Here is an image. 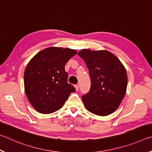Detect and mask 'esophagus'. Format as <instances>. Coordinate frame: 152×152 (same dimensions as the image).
Returning <instances> with one entry per match:
<instances>
[{
    "label": "esophagus",
    "mask_w": 152,
    "mask_h": 152,
    "mask_svg": "<svg viewBox=\"0 0 152 152\" xmlns=\"http://www.w3.org/2000/svg\"><path fill=\"white\" fill-rule=\"evenodd\" d=\"M75 89H76V91H79V86H77V85H76V86H75Z\"/></svg>",
    "instance_id": "34e87169"
}]
</instances>
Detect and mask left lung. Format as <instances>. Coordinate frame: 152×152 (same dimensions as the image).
Returning a JSON list of instances; mask_svg holds the SVG:
<instances>
[{"mask_svg": "<svg viewBox=\"0 0 152 152\" xmlns=\"http://www.w3.org/2000/svg\"><path fill=\"white\" fill-rule=\"evenodd\" d=\"M78 55L86 63L91 81L89 91L82 96L85 107L100 116L113 113L126 93L127 76L123 64L105 50L85 49Z\"/></svg>", "mask_w": 152, "mask_h": 152, "instance_id": "8db88e82", "label": "left lung"}]
</instances>
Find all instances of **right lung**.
<instances>
[{
    "mask_svg": "<svg viewBox=\"0 0 152 152\" xmlns=\"http://www.w3.org/2000/svg\"><path fill=\"white\" fill-rule=\"evenodd\" d=\"M77 50L51 47L41 50L26 65L24 85L26 97L41 113H50L63 105L75 88L67 83L66 62Z\"/></svg>",
    "mask_w": 152,
    "mask_h": 152,
    "instance_id": "add662e5",
    "label": "right lung"
}]
</instances>
